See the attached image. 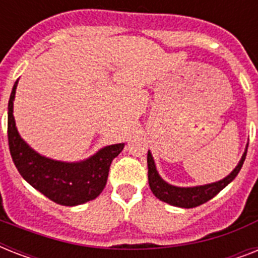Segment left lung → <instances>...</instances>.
<instances>
[{"instance_id": "8db88e82", "label": "left lung", "mask_w": 258, "mask_h": 258, "mask_svg": "<svg viewBox=\"0 0 258 258\" xmlns=\"http://www.w3.org/2000/svg\"><path fill=\"white\" fill-rule=\"evenodd\" d=\"M245 158H246V151L244 153L236 169L233 170L226 178H224L222 180H218L216 183L197 186V187H175V186L166 183L165 180L159 176L157 169H155L153 157H151V154L149 151V154H147V167H149L150 188L154 192V196L163 201V202H166V204L184 209L197 208V206H200V205L212 200L213 197H216L222 188L226 187L236 178L242 165H244Z\"/></svg>"}]
</instances>
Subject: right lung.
<instances>
[{
  "mask_svg": "<svg viewBox=\"0 0 258 258\" xmlns=\"http://www.w3.org/2000/svg\"><path fill=\"white\" fill-rule=\"evenodd\" d=\"M17 83L8 104V142L14 165L21 176L36 190L58 205L76 206L95 200L104 188L109 166L124 145L107 146L84 162L64 163L38 155L22 141L16 128L13 99Z\"/></svg>",
  "mask_w": 258,
  "mask_h": 258,
  "instance_id": "add662e5",
  "label": "right lung"
}]
</instances>
